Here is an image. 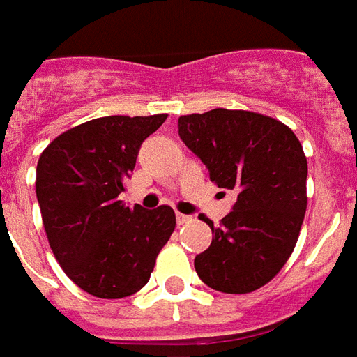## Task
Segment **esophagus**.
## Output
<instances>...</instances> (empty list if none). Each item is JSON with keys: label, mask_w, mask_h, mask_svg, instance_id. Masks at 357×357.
I'll list each match as a JSON object with an SVG mask.
<instances>
[{"label": "esophagus", "mask_w": 357, "mask_h": 357, "mask_svg": "<svg viewBox=\"0 0 357 357\" xmlns=\"http://www.w3.org/2000/svg\"><path fill=\"white\" fill-rule=\"evenodd\" d=\"M176 221H178V225H184V223H190L192 217L190 215H184V213H176Z\"/></svg>", "instance_id": "1"}]
</instances>
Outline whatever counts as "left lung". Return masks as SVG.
<instances>
[{"label":"left lung","instance_id":"8db88e82","mask_svg":"<svg viewBox=\"0 0 357 357\" xmlns=\"http://www.w3.org/2000/svg\"><path fill=\"white\" fill-rule=\"evenodd\" d=\"M178 134L219 188L236 194L194 267L207 287L248 294L265 287L294 252L304 223L307 159L284 123L244 109L178 117Z\"/></svg>","mask_w":357,"mask_h":357}]
</instances>
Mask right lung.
<instances>
[{
    "label": "right lung",
    "mask_w": 357,
    "mask_h": 357,
    "mask_svg": "<svg viewBox=\"0 0 357 357\" xmlns=\"http://www.w3.org/2000/svg\"><path fill=\"white\" fill-rule=\"evenodd\" d=\"M165 119H92L59 134L38 159L36 198L50 248L65 275L96 298L138 292L174 231L169 206L146 211L119 199L140 146Z\"/></svg>",
    "instance_id": "right-lung-1"
}]
</instances>
